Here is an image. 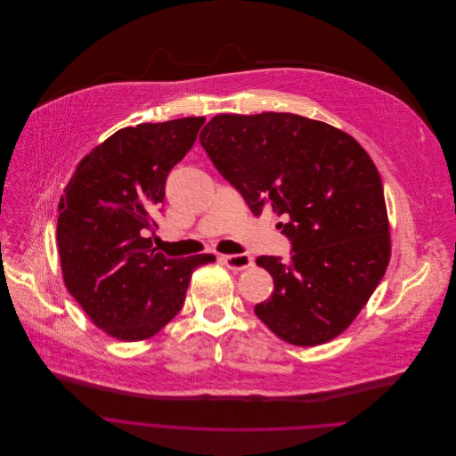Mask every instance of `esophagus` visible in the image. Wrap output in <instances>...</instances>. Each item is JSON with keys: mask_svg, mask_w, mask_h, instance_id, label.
Listing matches in <instances>:
<instances>
[{"mask_svg": "<svg viewBox=\"0 0 456 456\" xmlns=\"http://www.w3.org/2000/svg\"><path fill=\"white\" fill-rule=\"evenodd\" d=\"M221 260L226 264V267H230L232 271H244L248 267L253 265V258L246 253H239V255H223Z\"/></svg>", "mask_w": 456, "mask_h": 456, "instance_id": "34e87169", "label": "esophagus"}]
</instances>
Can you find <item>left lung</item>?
<instances>
[{
  "mask_svg": "<svg viewBox=\"0 0 456 456\" xmlns=\"http://www.w3.org/2000/svg\"><path fill=\"white\" fill-rule=\"evenodd\" d=\"M200 142L255 216L288 223L291 258L262 255L275 291L255 314L281 339L314 346L365 307L390 262L381 175L350 134L293 113L217 115Z\"/></svg>",
  "mask_w": 456,
  "mask_h": 456,
  "instance_id": "obj_1",
  "label": "left lung"
}]
</instances>
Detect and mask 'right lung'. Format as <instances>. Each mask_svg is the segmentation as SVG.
Instances as JSON below:
<instances>
[{
    "mask_svg": "<svg viewBox=\"0 0 456 456\" xmlns=\"http://www.w3.org/2000/svg\"><path fill=\"white\" fill-rule=\"evenodd\" d=\"M205 117L138 124L80 159L59 203L64 286L106 334L140 341L181 309L196 267L214 255L167 258L149 237L172 167L192 149Z\"/></svg>",
    "mask_w": 456,
    "mask_h": 456,
    "instance_id": "add662e5",
    "label": "right lung"
}]
</instances>
